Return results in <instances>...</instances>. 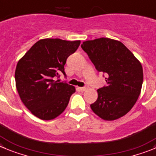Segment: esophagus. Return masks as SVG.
Returning a JSON list of instances; mask_svg holds the SVG:
<instances>
[{"mask_svg": "<svg viewBox=\"0 0 156 156\" xmlns=\"http://www.w3.org/2000/svg\"><path fill=\"white\" fill-rule=\"evenodd\" d=\"M79 89L81 90V91H85V90H87V88L86 87H81V88H79Z\"/></svg>", "mask_w": 156, "mask_h": 156, "instance_id": "obj_1", "label": "esophagus"}]
</instances>
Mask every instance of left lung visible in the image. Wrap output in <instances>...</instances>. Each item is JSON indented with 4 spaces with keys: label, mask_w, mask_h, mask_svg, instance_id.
<instances>
[{
    "label": "left lung",
    "mask_w": 156,
    "mask_h": 156,
    "mask_svg": "<svg viewBox=\"0 0 156 156\" xmlns=\"http://www.w3.org/2000/svg\"><path fill=\"white\" fill-rule=\"evenodd\" d=\"M81 47L96 70L107 75V86L98 89V99L90 105L91 110L106 121L124 116L140 94L143 82L140 62L122 42L108 37L86 41Z\"/></svg>",
    "instance_id": "1"
}]
</instances>
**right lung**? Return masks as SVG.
<instances>
[{
  "label": "right lung",
  "mask_w": 156,
  "mask_h": 156,
  "mask_svg": "<svg viewBox=\"0 0 156 156\" xmlns=\"http://www.w3.org/2000/svg\"><path fill=\"white\" fill-rule=\"evenodd\" d=\"M80 41L46 38L36 42L17 62L15 82L21 101L42 120H51L66 108L75 88L55 81L62 72L66 76L67 58L79 47Z\"/></svg>",
  "instance_id": "1"
}]
</instances>
